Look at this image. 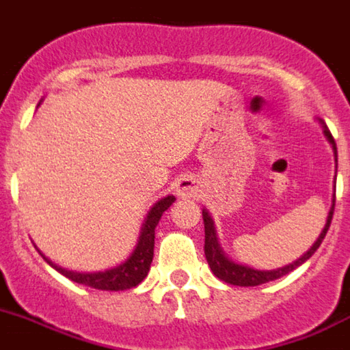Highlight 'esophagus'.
Listing matches in <instances>:
<instances>
[{"label": "esophagus", "mask_w": 350, "mask_h": 350, "mask_svg": "<svg viewBox=\"0 0 350 350\" xmlns=\"http://www.w3.org/2000/svg\"><path fill=\"white\" fill-rule=\"evenodd\" d=\"M175 194L182 199L196 198L198 196V184L192 177H182L178 178L177 185H175Z\"/></svg>", "instance_id": "obj_1"}]
</instances>
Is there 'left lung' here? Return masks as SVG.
<instances>
[{
  "label": "left lung",
  "mask_w": 350,
  "mask_h": 350,
  "mask_svg": "<svg viewBox=\"0 0 350 350\" xmlns=\"http://www.w3.org/2000/svg\"><path fill=\"white\" fill-rule=\"evenodd\" d=\"M319 125L323 129V134L327 137V141L332 144V149H334L335 154V161H337V144H335L334 137H332L330 131L325 125L323 120H318ZM334 208H335V185H334V199H332V208L328 211L327 216V223H325V227H323L321 234L318 235L314 244L304 252L299 259L295 261L288 262V265L280 266V268L275 269H256L249 265H242V262H235L227 252L223 251L221 244L218 241V234H216V227H215V219L213 216L209 215L208 209H202V219H204V254L206 259H208V265L211 268V271L215 273V277H218L219 280L227 282L230 285H239V287H256V285L266 284V282L277 280V278L285 277L287 273L294 271L295 268H299L301 265H304L316 251L321 245L323 239L327 235L328 228H330L332 223V216H334Z\"/></svg>",
  "instance_id": "left-lung-1"
}]
</instances>
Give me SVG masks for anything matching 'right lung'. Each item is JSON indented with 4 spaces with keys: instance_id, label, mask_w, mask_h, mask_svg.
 Returning <instances> with one entry per match:
<instances>
[{
    "instance_id": "right-lung-1",
    "label": "right lung",
    "mask_w": 350,
    "mask_h": 350,
    "mask_svg": "<svg viewBox=\"0 0 350 350\" xmlns=\"http://www.w3.org/2000/svg\"><path fill=\"white\" fill-rule=\"evenodd\" d=\"M41 103H39V105H41ZM173 202H175V196L168 194L151 206V209H149L148 215H146L144 223H142L141 234H139L137 244H135L134 251L131 252V256H129L125 261H122L116 266H111V268L99 269V271H75V269H68L56 265V262L51 261L48 256L42 254L39 249L38 251L51 268H55L56 271L62 273L63 277L75 282V284L88 285V287L98 288V291H115V292L137 287V285L148 277V271L149 268H151L152 256H154L156 227H158V223L159 219H161L163 213H165Z\"/></svg>"
}]
</instances>
